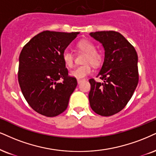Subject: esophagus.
<instances>
[{
    "instance_id": "34e87169",
    "label": "esophagus",
    "mask_w": 156,
    "mask_h": 156,
    "mask_svg": "<svg viewBox=\"0 0 156 156\" xmlns=\"http://www.w3.org/2000/svg\"><path fill=\"white\" fill-rule=\"evenodd\" d=\"M83 81H84V80H77V83L80 84L81 82H82Z\"/></svg>"
}]
</instances>
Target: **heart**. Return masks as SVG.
<instances>
[{
    "label": "heart",
    "mask_w": 156,
    "mask_h": 156,
    "mask_svg": "<svg viewBox=\"0 0 156 156\" xmlns=\"http://www.w3.org/2000/svg\"><path fill=\"white\" fill-rule=\"evenodd\" d=\"M77 48L81 52L87 53L84 62L86 64L76 67L70 72V75L77 80H82L92 73V67L90 63L94 66H99L103 62V54L96 51L95 45L90 40H83L79 42ZM63 62L67 66L72 67L74 65V54L69 50H65L62 53Z\"/></svg>",
    "instance_id": "heart-1"
}]
</instances>
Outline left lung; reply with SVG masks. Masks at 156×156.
<instances>
[{
  "label": "left lung",
  "instance_id": "8db88e82",
  "mask_svg": "<svg viewBox=\"0 0 156 156\" xmlns=\"http://www.w3.org/2000/svg\"><path fill=\"white\" fill-rule=\"evenodd\" d=\"M105 50V58L98 76L103 83L89 80V101L97 114L110 116L119 113L131 99L139 81L138 57L134 48L119 32L90 33Z\"/></svg>",
  "mask_w": 156,
  "mask_h": 156
}]
</instances>
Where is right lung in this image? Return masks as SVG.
Here are the masks:
<instances>
[{"label":"right lung","mask_w":156,"mask_h":156,"mask_svg":"<svg viewBox=\"0 0 156 156\" xmlns=\"http://www.w3.org/2000/svg\"><path fill=\"white\" fill-rule=\"evenodd\" d=\"M79 33L43 31L21 51L19 86L28 104L40 114L56 116L67 108L77 82L68 75L62 53Z\"/></svg>","instance_id":"obj_1"}]
</instances>
